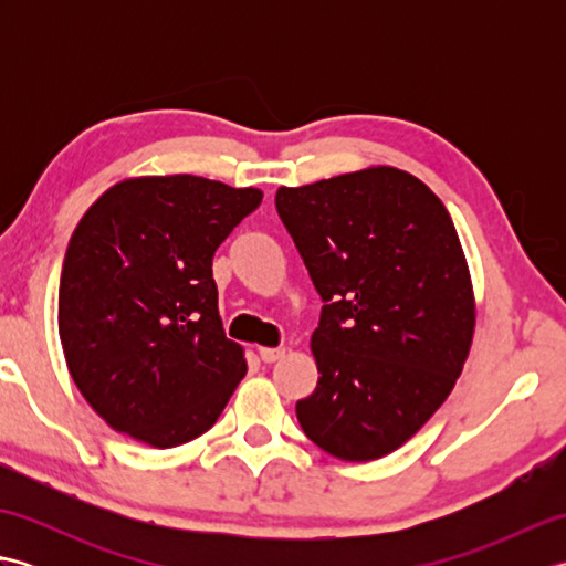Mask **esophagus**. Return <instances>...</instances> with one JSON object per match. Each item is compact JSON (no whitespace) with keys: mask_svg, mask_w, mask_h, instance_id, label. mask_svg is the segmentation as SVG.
<instances>
[{"mask_svg":"<svg viewBox=\"0 0 566 566\" xmlns=\"http://www.w3.org/2000/svg\"><path fill=\"white\" fill-rule=\"evenodd\" d=\"M284 353H286L284 347H260V359L262 363L272 365V363H276V359H282Z\"/></svg>","mask_w":566,"mask_h":566,"instance_id":"esophagus-1","label":"esophagus"}]
</instances>
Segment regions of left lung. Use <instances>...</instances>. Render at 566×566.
I'll list each match as a JSON object with an SVG mask.
<instances>
[{"label": "left lung", "instance_id": "8db88e82", "mask_svg": "<svg viewBox=\"0 0 566 566\" xmlns=\"http://www.w3.org/2000/svg\"><path fill=\"white\" fill-rule=\"evenodd\" d=\"M276 213L323 298L311 335L308 440L345 462L399 450L462 375L476 306L444 203L396 167L276 189Z\"/></svg>", "mask_w": 566, "mask_h": 566}]
</instances>
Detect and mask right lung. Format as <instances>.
<instances>
[{"mask_svg": "<svg viewBox=\"0 0 566 566\" xmlns=\"http://www.w3.org/2000/svg\"><path fill=\"white\" fill-rule=\"evenodd\" d=\"M262 191L195 175L134 177L82 216L65 252L57 331L80 394L150 448L207 432L245 377L211 262Z\"/></svg>", "mask_w": 566, "mask_h": 566, "instance_id": "right-lung-1", "label": "right lung"}]
</instances>
